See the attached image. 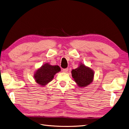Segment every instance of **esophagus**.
I'll list each match as a JSON object with an SVG mask.
<instances>
[{"mask_svg": "<svg viewBox=\"0 0 129 129\" xmlns=\"http://www.w3.org/2000/svg\"><path fill=\"white\" fill-rule=\"evenodd\" d=\"M68 70H69V69L68 68H65V69H62V71H63V72L67 73L68 71Z\"/></svg>", "mask_w": 129, "mask_h": 129, "instance_id": "obj_1", "label": "esophagus"}]
</instances>
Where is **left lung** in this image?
<instances>
[{
    "label": "left lung",
    "mask_w": 129,
    "mask_h": 129,
    "mask_svg": "<svg viewBox=\"0 0 129 129\" xmlns=\"http://www.w3.org/2000/svg\"><path fill=\"white\" fill-rule=\"evenodd\" d=\"M72 75L78 86L85 87L92 82L94 72L91 69L81 63L79 67L72 70Z\"/></svg>",
    "instance_id": "8db88e82"
}]
</instances>
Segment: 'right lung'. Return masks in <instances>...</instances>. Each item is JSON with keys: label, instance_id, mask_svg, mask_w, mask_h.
<instances>
[{"label": "right lung", "instance_id": "1", "mask_svg": "<svg viewBox=\"0 0 129 129\" xmlns=\"http://www.w3.org/2000/svg\"><path fill=\"white\" fill-rule=\"evenodd\" d=\"M61 69L58 66H52L47 63L38 69L34 75L36 82L44 86L51 81L56 73L59 72Z\"/></svg>", "mask_w": 129, "mask_h": 129}]
</instances>
